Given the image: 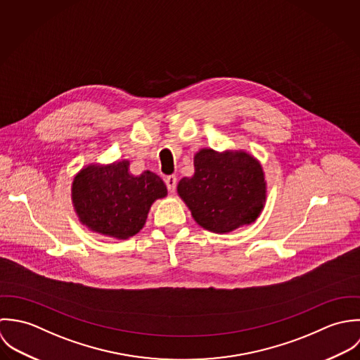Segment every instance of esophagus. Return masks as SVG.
<instances>
[{"label":"esophagus","mask_w":360,"mask_h":360,"mask_svg":"<svg viewBox=\"0 0 360 360\" xmlns=\"http://www.w3.org/2000/svg\"><path fill=\"white\" fill-rule=\"evenodd\" d=\"M165 185H167V189L169 193H174L175 192V188H176V176L175 175H168L165 178Z\"/></svg>","instance_id":"obj_1"}]
</instances>
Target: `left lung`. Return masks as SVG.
Masks as SVG:
<instances>
[{"label":"left lung","mask_w":360,"mask_h":360,"mask_svg":"<svg viewBox=\"0 0 360 360\" xmlns=\"http://www.w3.org/2000/svg\"><path fill=\"white\" fill-rule=\"evenodd\" d=\"M178 193L199 225L221 233L259 217L266 182L262 165L248 153L205 148L195 155V175L179 181Z\"/></svg>","instance_id":"obj_1"}]
</instances>
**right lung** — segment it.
<instances>
[{
  "label": "right lung",
  "instance_id": "obj_1",
  "mask_svg": "<svg viewBox=\"0 0 360 360\" xmlns=\"http://www.w3.org/2000/svg\"><path fill=\"white\" fill-rule=\"evenodd\" d=\"M167 195L161 178L150 171L134 176L129 161L90 165L73 179L72 200L80 221L91 231L118 239L143 228L155 199Z\"/></svg>",
  "mask_w": 360,
  "mask_h": 360
}]
</instances>
